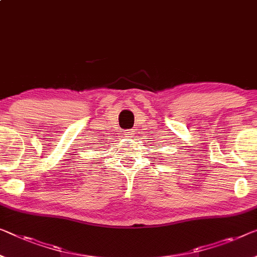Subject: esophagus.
Segmentation results:
<instances>
[{"label":"esophagus","mask_w":257,"mask_h":257,"mask_svg":"<svg viewBox=\"0 0 257 257\" xmlns=\"http://www.w3.org/2000/svg\"><path fill=\"white\" fill-rule=\"evenodd\" d=\"M134 135H135V133H134L133 130H125V132H124L125 137H133Z\"/></svg>","instance_id":"1"}]
</instances>
